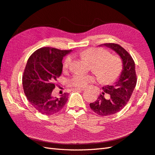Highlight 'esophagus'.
I'll list each match as a JSON object with an SVG mask.
<instances>
[{"label": "esophagus", "mask_w": 155, "mask_h": 155, "mask_svg": "<svg viewBox=\"0 0 155 155\" xmlns=\"http://www.w3.org/2000/svg\"><path fill=\"white\" fill-rule=\"evenodd\" d=\"M86 88H85V87H81V88H74V90H80V91H83L86 90Z\"/></svg>", "instance_id": "1"}]
</instances>
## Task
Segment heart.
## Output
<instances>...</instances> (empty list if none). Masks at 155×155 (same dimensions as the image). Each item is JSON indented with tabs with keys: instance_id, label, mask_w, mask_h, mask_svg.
Here are the masks:
<instances>
[{
	"instance_id": "obj_1",
	"label": "heart",
	"mask_w": 155,
	"mask_h": 155,
	"mask_svg": "<svg viewBox=\"0 0 155 155\" xmlns=\"http://www.w3.org/2000/svg\"><path fill=\"white\" fill-rule=\"evenodd\" d=\"M82 56L93 63V71L96 73L99 80L104 83H111L115 81L122 69L120 58L117 55H110L108 51L98 48H90L81 53ZM72 60L71 55L67 56L63 62V68H67ZM94 74L83 73H74L70 82L76 87L85 86L90 82L96 81Z\"/></svg>"
}]
</instances>
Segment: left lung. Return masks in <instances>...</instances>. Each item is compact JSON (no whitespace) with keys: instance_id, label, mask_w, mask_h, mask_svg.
I'll return each instance as SVG.
<instances>
[{"instance_id":"left-lung-1","label":"left lung","mask_w":155,"mask_h":155,"mask_svg":"<svg viewBox=\"0 0 155 155\" xmlns=\"http://www.w3.org/2000/svg\"><path fill=\"white\" fill-rule=\"evenodd\" d=\"M99 46L110 48L118 54L122 62V69L116 82L113 84L103 86L102 94L96 101L90 104L91 109L98 115L110 116L123 109L132 96L137 82L135 63L128 51L117 44L106 43ZM105 93L110 95L109 100L104 98Z\"/></svg>"}]
</instances>
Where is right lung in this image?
<instances>
[{
    "instance_id": "obj_1",
    "label": "right lung",
    "mask_w": 155,
    "mask_h": 155,
    "mask_svg": "<svg viewBox=\"0 0 155 155\" xmlns=\"http://www.w3.org/2000/svg\"><path fill=\"white\" fill-rule=\"evenodd\" d=\"M72 50L42 48L31 55L25 66L22 82L27 100L35 109L46 115L54 114L63 109L68 94L54 96L55 81L62 73V59Z\"/></svg>"
}]
</instances>
